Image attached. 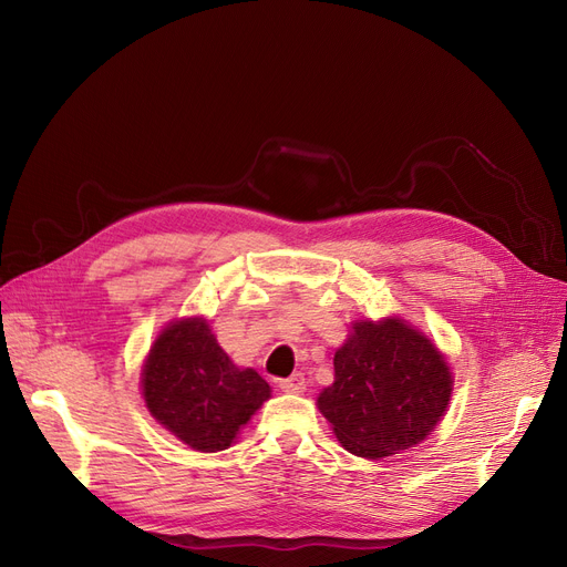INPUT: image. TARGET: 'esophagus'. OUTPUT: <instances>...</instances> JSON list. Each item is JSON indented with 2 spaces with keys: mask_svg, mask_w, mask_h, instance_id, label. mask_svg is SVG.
Wrapping results in <instances>:
<instances>
[{
  "mask_svg": "<svg viewBox=\"0 0 567 567\" xmlns=\"http://www.w3.org/2000/svg\"><path fill=\"white\" fill-rule=\"evenodd\" d=\"M280 389H282L285 393H306L308 381H306L303 374H291L289 379H282V381H280Z\"/></svg>",
  "mask_w": 567,
  "mask_h": 567,
  "instance_id": "34e87169",
  "label": "esophagus"
}]
</instances>
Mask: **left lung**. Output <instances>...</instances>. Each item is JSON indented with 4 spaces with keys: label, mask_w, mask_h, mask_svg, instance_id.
Returning a JSON list of instances; mask_svg holds the SVG:
<instances>
[{
    "label": "left lung",
    "mask_w": 567,
    "mask_h": 567,
    "mask_svg": "<svg viewBox=\"0 0 567 567\" xmlns=\"http://www.w3.org/2000/svg\"><path fill=\"white\" fill-rule=\"evenodd\" d=\"M336 381L317 398L344 449L379 460L421 443L453 395V372L436 344L400 317L353 321L336 351Z\"/></svg>",
    "instance_id": "obj_1"
}]
</instances>
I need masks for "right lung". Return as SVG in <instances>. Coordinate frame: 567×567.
I'll use <instances>...</instances> for the list:
<instances>
[{
    "label": "right lung",
    "mask_w": 567,
    "mask_h": 567,
    "mask_svg": "<svg viewBox=\"0 0 567 567\" xmlns=\"http://www.w3.org/2000/svg\"><path fill=\"white\" fill-rule=\"evenodd\" d=\"M148 413L199 453L229 449L250 415L271 398L252 368H236L206 319L169 321L142 368Z\"/></svg>",
    "instance_id": "obj_1"
}]
</instances>
